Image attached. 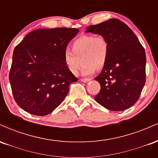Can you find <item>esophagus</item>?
Here are the masks:
<instances>
[{"label": "esophagus", "mask_w": 158, "mask_h": 158, "mask_svg": "<svg viewBox=\"0 0 158 158\" xmlns=\"http://www.w3.org/2000/svg\"><path fill=\"white\" fill-rule=\"evenodd\" d=\"M91 78H84V79H81L80 80L81 81H83V82H87V81H89L91 80Z\"/></svg>", "instance_id": "1"}]
</instances>
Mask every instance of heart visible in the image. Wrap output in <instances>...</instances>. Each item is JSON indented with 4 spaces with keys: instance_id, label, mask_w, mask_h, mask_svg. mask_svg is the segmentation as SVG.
<instances>
[{
    "instance_id": "obj_1",
    "label": "heart",
    "mask_w": 158,
    "mask_h": 158,
    "mask_svg": "<svg viewBox=\"0 0 158 158\" xmlns=\"http://www.w3.org/2000/svg\"><path fill=\"white\" fill-rule=\"evenodd\" d=\"M70 47L72 52L65 50L63 59L71 73H77L81 62V73L84 75H89L95 70H100L106 66L109 55V44L103 36L81 35L74 40Z\"/></svg>"
}]
</instances>
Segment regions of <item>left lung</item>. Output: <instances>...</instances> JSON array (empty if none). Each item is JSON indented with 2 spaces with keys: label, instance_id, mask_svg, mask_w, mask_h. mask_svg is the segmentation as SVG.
<instances>
[{
  "label": "left lung",
  "instance_id": "obj_1",
  "mask_svg": "<svg viewBox=\"0 0 158 158\" xmlns=\"http://www.w3.org/2000/svg\"><path fill=\"white\" fill-rule=\"evenodd\" d=\"M86 30L106 38L109 44L108 61L95 78L101 89L94 99L110 110L131 108L138 100L146 83L144 48L131 29L118 19L90 25Z\"/></svg>",
  "mask_w": 158,
  "mask_h": 158
}]
</instances>
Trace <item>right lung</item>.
Masks as SVG:
<instances>
[{"label":"right lung","mask_w":158,"mask_h":158,"mask_svg":"<svg viewBox=\"0 0 158 158\" xmlns=\"http://www.w3.org/2000/svg\"><path fill=\"white\" fill-rule=\"evenodd\" d=\"M79 29L58 27L29 32L15 47L9 74L14 99L20 108L37 116L50 114L78 79L63 55Z\"/></svg>","instance_id":"right-lung-1"}]
</instances>
